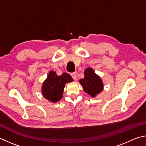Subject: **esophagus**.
Wrapping results in <instances>:
<instances>
[{
  "instance_id": "34e87169",
  "label": "esophagus",
  "mask_w": 146,
  "mask_h": 146,
  "mask_svg": "<svg viewBox=\"0 0 146 146\" xmlns=\"http://www.w3.org/2000/svg\"><path fill=\"white\" fill-rule=\"evenodd\" d=\"M71 76H72V78L74 80H77V72H72L71 74Z\"/></svg>"
}]
</instances>
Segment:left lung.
I'll use <instances>...</instances> for the list:
<instances>
[{
  "label": "left lung",
  "mask_w": 146,
  "mask_h": 146,
  "mask_svg": "<svg viewBox=\"0 0 146 146\" xmlns=\"http://www.w3.org/2000/svg\"><path fill=\"white\" fill-rule=\"evenodd\" d=\"M84 74L85 77L81 79L80 83L83 86L84 91L94 98L103 90V83L101 78L96 74L92 68L86 69Z\"/></svg>",
  "instance_id": "left-lung-1"
}]
</instances>
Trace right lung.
<instances>
[{
	"mask_svg": "<svg viewBox=\"0 0 146 146\" xmlns=\"http://www.w3.org/2000/svg\"><path fill=\"white\" fill-rule=\"evenodd\" d=\"M72 81V78L67 73L57 76L55 72L50 71L47 80L43 84V96L52 103L58 102L62 98L65 83Z\"/></svg>",
	"mask_w": 146,
	"mask_h": 146,
	"instance_id": "obj_1",
	"label": "right lung"
}]
</instances>
